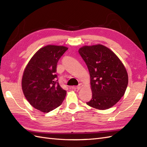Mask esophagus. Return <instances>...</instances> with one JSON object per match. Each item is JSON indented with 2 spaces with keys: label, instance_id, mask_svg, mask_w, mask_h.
Listing matches in <instances>:
<instances>
[{
  "label": "esophagus",
  "instance_id": "esophagus-1",
  "mask_svg": "<svg viewBox=\"0 0 147 147\" xmlns=\"http://www.w3.org/2000/svg\"><path fill=\"white\" fill-rule=\"evenodd\" d=\"M83 86V84L82 83H80L77 86H76V87H73V88H76V89H77L78 90H79L80 89H81V88H82Z\"/></svg>",
  "mask_w": 147,
  "mask_h": 147
}]
</instances>
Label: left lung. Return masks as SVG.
I'll return each instance as SVG.
<instances>
[{
	"mask_svg": "<svg viewBox=\"0 0 147 147\" xmlns=\"http://www.w3.org/2000/svg\"><path fill=\"white\" fill-rule=\"evenodd\" d=\"M90 75L92 99L87 105L98 110L112 107L125 93L126 69L118 57L107 47L97 44L78 50Z\"/></svg>",
	"mask_w": 147,
	"mask_h": 147,
	"instance_id": "left-lung-1",
	"label": "left lung"
}]
</instances>
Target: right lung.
Masks as SVG:
<instances>
[{
	"label": "right lung",
	"instance_id": "obj_1",
	"mask_svg": "<svg viewBox=\"0 0 147 147\" xmlns=\"http://www.w3.org/2000/svg\"><path fill=\"white\" fill-rule=\"evenodd\" d=\"M64 46L48 45L31 57L24 70L21 86L23 94L35 109L48 113L60 106L66 91L56 80V66L67 50Z\"/></svg>",
	"mask_w": 147,
	"mask_h": 147
}]
</instances>
